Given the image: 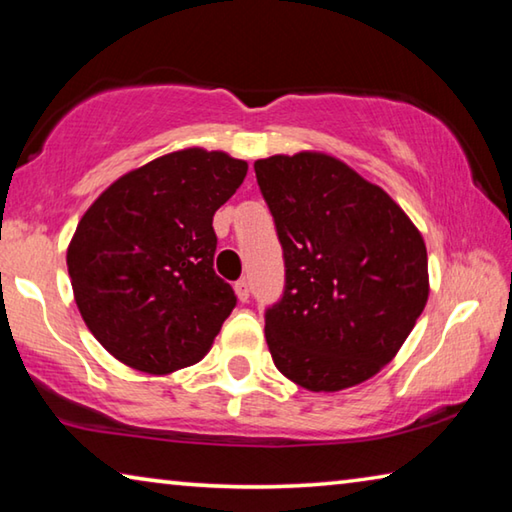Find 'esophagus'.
Segmentation results:
<instances>
[{
    "label": "esophagus",
    "instance_id": "esophagus-1",
    "mask_svg": "<svg viewBox=\"0 0 512 512\" xmlns=\"http://www.w3.org/2000/svg\"><path fill=\"white\" fill-rule=\"evenodd\" d=\"M235 293H237V300H239V302H248V296H250L248 282H246V280L235 282Z\"/></svg>",
    "mask_w": 512,
    "mask_h": 512
}]
</instances>
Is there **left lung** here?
<instances>
[{
  "label": "left lung",
  "instance_id": "8db88e82",
  "mask_svg": "<svg viewBox=\"0 0 512 512\" xmlns=\"http://www.w3.org/2000/svg\"><path fill=\"white\" fill-rule=\"evenodd\" d=\"M284 250L287 287L266 311L273 363L311 393L375 377L429 298L427 246L406 212L320 151L255 162Z\"/></svg>",
  "mask_w": 512,
  "mask_h": 512
}]
</instances>
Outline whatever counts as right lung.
I'll return each instance as SVG.
<instances>
[{"mask_svg":"<svg viewBox=\"0 0 512 512\" xmlns=\"http://www.w3.org/2000/svg\"><path fill=\"white\" fill-rule=\"evenodd\" d=\"M246 160L189 146L117 178L67 246L76 307L103 348L146 375L210 352L235 291L214 273V212L237 192Z\"/></svg>","mask_w":512,"mask_h":512,"instance_id":"add662e5","label":"right lung"}]
</instances>
